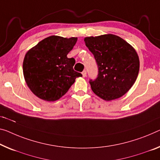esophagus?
<instances>
[{
    "label": "esophagus",
    "instance_id": "34e87169",
    "mask_svg": "<svg viewBox=\"0 0 160 160\" xmlns=\"http://www.w3.org/2000/svg\"><path fill=\"white\" fill-rule=\"evenodd\" d=\"M82 76H83V77H87V72H86V71H83V72H82Z\"/></svg>",
    "mask_w": 160,
    "mask_h": 160
}]
</instances>
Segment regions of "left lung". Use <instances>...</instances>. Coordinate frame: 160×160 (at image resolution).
Returning a JSON list of instances; mask_svg holds the SVG:
<instances>
[{
  "instance_id": "1",
  "label": "left lung",
  "mask_w": 160,
  "mask_h": 160,
  "mask_svg": "<svg viewBox=\"0 0 160 160\" xmlns=\"http://www.w3.org/2000/svg\"><path fill=\"white\" fill-rule=\"evenodd\" d=\"M84 42L99 68L97 78L89 82L93 92L105 101L122 97L138 76L139 59L137 51L124 39L110 33L86 37Z\"/></svg>"
}]
</instances>
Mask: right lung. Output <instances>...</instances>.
<instances>
[{"label": "right lung", "mask_w": 160, "mask_h": 160, "mask_svg": "<svg viewBox=\"0 0 160 160\" xmlns=\"http://www.w3.org/2000/svg\"><path fill=\"white\" fill-rule=\"evenodd\" d=\"M77 41V37L51 36L27 51L23 63L24 78L39 99L47 102L59 99L76 78L82 77L73 70L74 58H67Z\"/></svg>", "instance_id": "right-lung-1"}]
</instances>
